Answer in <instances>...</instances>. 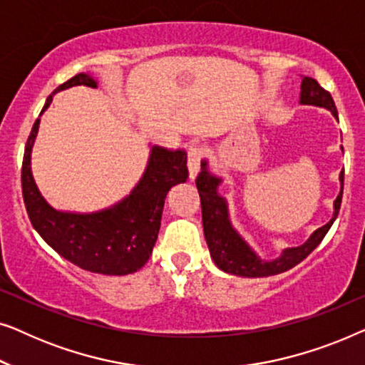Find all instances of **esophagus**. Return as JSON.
<instances>
[{"instance_id":"34e87169","label":"esophagus","mask_w":365,"mask_h":365,"mask_svg":"<svg viewBox=\"0 0 365 365\" xmlns=\"http://www.w3.org/2000/svg\"><path fill=\"white\" fill-rule=\"evenodd\" d=\"M199 168H201V149L192 146L189 149V156H187V169H189V179L194 181L196 176L199 174Z\"/></svg>"}]
</instances>
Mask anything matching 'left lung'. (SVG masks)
Returning <instances> with one entry per match:
<instances>
[{"mask_svg": "<svg viewBox=\"0 0 365 365\" xmlns=\"http://www.w3.org/2000/svg\"><path fill=\"white\" fill-rule=\"evenodd\" d=\"M299 103L307 104V106L324 108L332 113L337 119V109L334 104L331 93L326 91L316 79L302 76L301 94H299ZM342 149V148H341ZM224 179L217 174L211 173L209 161L202 159L201 173L196 179V186L199 197H201V211H202V227L204 237H206L209 252L216 266L227 274H234L239 277H267L276 276V274L286 272L299 262L304 261L314 249H316L326 236L329 229L336 221L339 209L342 202V189H344V169L339 174V182H341V191H339L336 201H334V212L331 221L324 224L314 231L309 239L297 247L282 249L281 256L266 261L254 251L241 232L232 226L231 214H229L227 199L219 194V186Z\"/></svg>", "mask_w": 365, "mask_h": 365, "instance_id": "left-lung-1", "label": "left lung"}]
</instances>
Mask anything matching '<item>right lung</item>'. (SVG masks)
Returning a JSON list of instances; mask_svg holds the SVG:
<instances>
[{
	"mask_svg": "<svg viewBox=\"0 0 365 365\" xmlns=\"http://www.w3.org/2000/svg\"><path fill=\"white\" fill-rule=\"evenodd\" d=\"M98 83L91 73L76 74L48 96L41 114L53 103L56 93L81 84L98 88ZM39 121L41 119L38 118L33 124L21 169L23 199L33 227L59 256L84 271L106 276L136 272L153 254L169 189L186 182V151L151 146L146 169L126 197L93 212L61 211L44 199L33 178L31 153Z\"/></svg>",
	"mask_w": 365,
	"mask_h": 365,
	"instance_id": "obj_1",
	"label": "right lung"
}]
</instances>
